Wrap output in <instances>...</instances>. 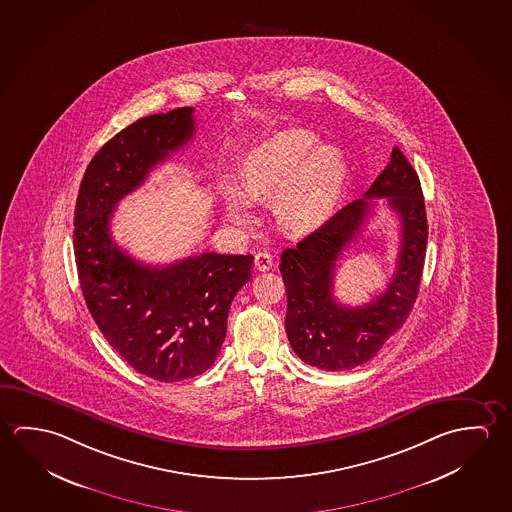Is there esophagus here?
Segmentation results:
<instances>
[{
    "instance_id": "1",
    "label": "esophagus",
    "mask_w": 512,
    "mask_h": 512,
    "mask_svg": "<svg viewBox=\"0 0 512 512\" xmlns=\"http://www.w3.org/2000/svg\"><path fill=\"white\" fill-rule=\"evenodd\" d=\"M255 268L259 271H269L273 268V257L268 252H259L255 255Z\"/></svg>"
}]
</instances>
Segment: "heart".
<instances>
[{"label":"heart","mask_w":512,"mask_h":512,"mask_svg":"<svg viewBox=\"0 0 512 512\" xmlns=\"http://www.w3.org/2000/svg\"><path fill=\"white\" fill-rule=\"evenodd\" d=\"M318 135L289 128L271 135L244 155L239 189L223 191L225 214L237 227L253 221L250 202H269L278 227L287 234H307L334 210L343 193L348 166L332 144Z\"/></svg>","instance_id":"1"}]
</instances>
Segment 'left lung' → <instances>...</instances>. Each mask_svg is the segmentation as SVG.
Segmentation results:
<instances>
[{
  "instance_id": "1",
  "label": "left lung",
  "mask_w": 512,
  "mask_h": 512,
  "mask_svg": "<svg viewBox=\"0 0 512 512\" xmlns=\"http://www.w3.org/2000/svg\"><path fill=\"white\" fill-rule=\"evenodd\" d=\"M371 197H387L401 221V252L387 291L361 308L333 300L335 260L372 213ZM428 225L418 173L402 151L377 176L362 200L348 203L294 248L282 252L287 294L285 332L294 353L310 366L344 371L373 359L402 328L418 298Z\"/></svg>"
}]
</instances>
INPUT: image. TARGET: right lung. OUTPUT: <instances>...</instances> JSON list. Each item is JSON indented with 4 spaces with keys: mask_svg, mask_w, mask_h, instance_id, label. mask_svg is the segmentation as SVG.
Returning a JSON list of instances; mask_svg holds the SVG:
<instances>
[{
    "mask_svg": "<svg viewBox=\"0 0 512 512\" xmlns=\"http://www.w3.org/2000/svg\"><path fill=\"white\" fill-rule=\"evenodd\" d=\"M193 112L182 107L123 128L89 162L76 198L73 244L87 309L110 346L159 382L193 378L214 364L232 300L252 277V255L207 252L146 266L112 241L119 200L193 139Z\"/></svg>",
    "mask_w": 512,
    "mask_h": 512,
    "instance_id": "add662e5",
    "label": "right lung"
}]
</instances>
